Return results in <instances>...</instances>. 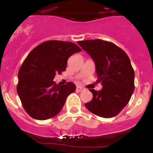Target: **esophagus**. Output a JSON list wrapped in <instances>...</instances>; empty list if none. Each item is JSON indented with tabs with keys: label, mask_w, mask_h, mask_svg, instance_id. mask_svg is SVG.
<instances>
[{
	"label": "esophagus",
	"mask_w": 153,
	"mask_h": 153,
	"mask_svg": "<svg viewBox=\"0 0 153 153\" xmlns=\"http://www.w3.org/2000/svg\"><path fill=\"white\" fill-rule=\"evenodd\" d=\"M76 90L77 92H81L82 90H83V87L80 86H76Z\"/></svg>",
	"instance_id": "1"
}]
</instances>
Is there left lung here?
Returning <instances> with one entry per match:
<instances>
[{
    "instance_id": "obj_1",
    "label": "left lung",
    "mask_w": 153,
    "mask_h": 153,
    "mask_svg": "<svg viewBox=\"0 0 153 153\" xmlns=\"http://www.w3.org/2000/svg\"><path fill=\"white\" fill-rule=\"evenodd\" d=\"M96 64L97 82L102 88L89 89L93 99L85 106L93 114L103 118L118 115L129 102L134 91V70L129 56L111 42L87 40L78 42Z\"/></svg>"
}]
</instances>
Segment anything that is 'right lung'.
Listing matches in <instances>:
<instances>
[{
  "label": "right lung",
  "instance_id": "1",
  "mask_svg": "<svg viewBox=\"0 0 153 153\" xmlns=\"http://www.w3.org/2000/svg\"><path fill=\"white\" fill-rule=\"evenodd\" d=\"M81 51L72 42L48 40L30 52L19 70L17 90L32 118L44 120L60 113L76 86L70 82L56 85L53 79L66 70L69 57Z\"/></svg>",
  "mask_w": 153,
  "mask_h": 153
}]
</instances>
